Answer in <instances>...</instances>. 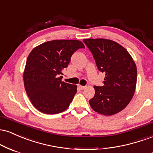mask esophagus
<instances>
[{"mask_svg": "<svg viewBox=\"0 0 153 153\" xmlns=\"http://www.w3.org/2000/svg\"><path fill=\"white\" fill-rule=\"evenodd\" d=\"M80 88L81 89V90H84V89L85 88H86V86H83V85H80Z\"/></svg>", "mask_w": 153, "mask_h": 153, "instance_id": "obj_1", "label": "esophagus"}]
</instances>
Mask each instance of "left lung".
<instances>
[{"label":"left lung","instance_id":"left-lung-1","mask_svg":"<svg viewBox=\"0 0 153 153\" xmlns=\"http://www.w3.org/2000/svg\"><path fill=\"white\" fill-rule=\"evenodd\" d=\"M83 42L92 52L98 69L105 73L103 85L94 87L95 96L89 103L101 114H116L134 96L137 75L135 62L127 50L114 41L86 39Z\"/></svg>","mask_w":153,"mask_h":153}]
</instances>
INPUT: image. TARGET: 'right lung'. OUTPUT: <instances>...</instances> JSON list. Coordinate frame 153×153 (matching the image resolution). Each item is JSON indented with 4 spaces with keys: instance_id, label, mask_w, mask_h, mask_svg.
Here are the masks:
<instances>
[{
    "instance_id": "add662e5",
    "label": "right lung",
    "mask_w": 153,
    "mask_h": 153,
    "mask_svg": "<svg viewBox=\"0 0 153 153\" xmlns=\"http://www.w3.org/2000/svg\"><path fill=\"white\" fill-rule=\"evenodd\" d=\"M85 48L75 39L52 40L34 47L24 72L25 90L39 111L55 114L65 111L77 93V85L62 81V71L77 50Z\"/></svg>"
}]
</instances>
